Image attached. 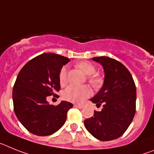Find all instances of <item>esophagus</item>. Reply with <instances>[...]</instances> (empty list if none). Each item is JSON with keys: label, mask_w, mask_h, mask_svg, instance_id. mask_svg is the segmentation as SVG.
I'll use <instances>...</instances> for the list:
<instances>
[{"label": "esophagus", "mask_w": 154, "mask_h": 154, "mask_svg": "<svg viewBox=\"0 0 154 154\" xmlns=\"http://www.w3.org/2000/svg\"><path fill=\"white\" fill-rule=\"evenodd\" d=\"M73 106L76 107V108H78V109H82L83 107H84V105H81V104H74Z\"/></svg>", "instance_id": "obj_1"}]
</instances>
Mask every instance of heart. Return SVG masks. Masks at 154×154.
Masks as SVG:
<instances>
[{
    "mask_svg": "<svg viewBox=\"0 0 154 154\" xmlns=\"http://www.w3.org/2000/svg\"><path fill=\"white\" fill-rule=\"evenodd\" d=\"M76 66L81 69L85 74L88 76V81L94 88H97L101 84V79L98 76L94 74L96 72L95 66L87 61H81L76 64ZM60 83L64 85L67 82V70L66 67H63L60 72ZM91 94L90 88L87 85H70L63 91V97L70 102L80 103L85 101Z\"/></svg>",
    "mask_w": 154,
    "mask_h": 154,
    "instance_id": "obj_1",
    "label": "heart"
}]
</instances>
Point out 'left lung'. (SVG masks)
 Returning <instances> with one entry per match:
<instances>
[{"label": "left lung", "mask_w": 154, "mask_h": 154, "mask_svg": "<svg viewBox=\"0 0 154 154\" xmlns=\"http://www.w3.org/2000/svg\"><path fill=\"white\" fill-rule=\"evenodd\" d=\"M105 70L102 88L91 101L103 108L85 120L89 133L101 141H110L125 133L136 113V88L130 72L123 64L108 57L92 58Z\"/></svg>", "instance_id": "left-lung-1"}]
</instances>
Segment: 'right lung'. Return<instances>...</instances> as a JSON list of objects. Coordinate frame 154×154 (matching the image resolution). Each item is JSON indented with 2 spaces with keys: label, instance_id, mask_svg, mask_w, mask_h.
<instances>
[{
  "label": "right lung",
  "instance_id": "right-lung-1",
  "mask_svg": "<svg viewBox=\"0 0 154 154\" xmlns=\"http://www.w3.org/2000/svg\"><path fill=\"white\" fill-rule=\"evenodd\" d=\"M69 61L55 53H43L32 59L21 68L13 88L16 116L29 132L39 136L53 134L63 125L73 104L62 101L49 105L47 96L60 90V72Z\"/></svg>",
  "mask_w": 154,
  "mask_h": 154
}]
</instances>
